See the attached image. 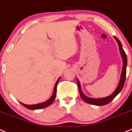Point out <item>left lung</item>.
Instances as JSON below:
<instances>
[{"label":"left lung","mask_w":132,"mask_h":132,"mask_svg":"<svg viewBox=\"0 0 132 132\" xmlns=\"http://www.w3.org/2000/svg\"><path fill=\"white\" fill-rule=\"evenodd\" d=\"M114 38H115L116 42H117L119 46V49H120V54H121V56L123 59V66H122V70L121 76H120V81H119L118 85L117 87L116 88L115 90L109 96L103 98H98V99H95V98H91L88 97L86 96L82 92V90L81 88V85H80V83L78 79L77 78V81L78 84V87L79 92H80V95L81 96V99H82L85 102L90 104L95 105V106H104V105L108 104L110 102H111L116 97V95L121 91L122 88H123V86H124L125 82V78H126V71H127V55H126L125 52L124 50H123V47H122L121 43L120 41L116 38V37L114 36Z\"/></svg>","instance_id":"1"}]
</instances>
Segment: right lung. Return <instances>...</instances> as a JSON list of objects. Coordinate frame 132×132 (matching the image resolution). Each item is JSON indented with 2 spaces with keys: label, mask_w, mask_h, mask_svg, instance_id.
<instances>
[{
  "label": "right lung",
  "mask_w": 132,
  "mask_h": 132,
  "mask_svg": "<svg viewBox=\"0 0 132 132\" xmlns=\"http://www.w3.org/2000/svg\"><path fill=\"white\" fill-rule=\"evenodd\" d=\"M60 78L59 77L58 78V80H57V81L55 82V84L54 85V90H53V93H52V95H51V97L48 99L47 101H45L44 102H42V103H39V104H33V105H28V104H24L21 103L20 102L21 104L23 105V106L25 107L26 108L28 109H31V110H36V109H42V108H45L46 107H47L48 106L51 104L52 102H54V101L55 98V94H56V89H57V84L59 82V80H60Z\"/></svg>",
  "instance_id": "1"
}]
</instances>
